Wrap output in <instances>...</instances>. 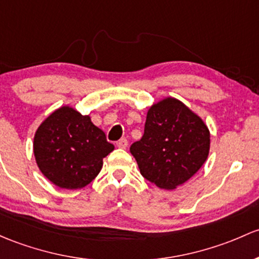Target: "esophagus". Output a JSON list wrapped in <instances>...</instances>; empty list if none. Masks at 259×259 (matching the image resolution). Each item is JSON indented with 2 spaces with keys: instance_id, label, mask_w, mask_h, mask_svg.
Segmentation results:
<instances>
[{
  "instance_id": "34e87169",
  "label": "esophagus",
  "mask_w": 259,
  "mask_h": 259,
  "mask_svg": "<svg viewBox=\"0 0 259 259\" xmlns=\"http://www.w3.org/2000/svg\"><path fill=\"white\" fill-rule=\"evenodd\" d=\"M116 146H118V148H120V149H126L127 140H126V139H120V140L116 143Z\"/></svg>"
}]
</instances>
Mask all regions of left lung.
Masks as SVG:
<instances>
[{
	"mask_svg": "<svg viewBox=\"0 0 259 259\" xmlns=\"http://www.w3.org/2000/svg\"><path fill=\"white\" fill-rule=\"evenodd\" d=\"M209 145L211 134L201 116L181 100L165 97L149 108L143 138L130 152L144 178L171 191L202 167Z\"/></svg>",
	"mask_w": 259,
	"mask_h": 259,
	"instance_id": "left-lung-1",
	"label": "left lung"
}]
</instances>
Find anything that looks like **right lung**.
Listing matches in <instances>:
<instances>
[{
  "label": "right lung",
  "instance_id": "obj_1",
  "mask_svg": "<svg viewBox=\"0 0 259 259\" xmlns=\"http://www.w3.org/2000/svg\"><path fill=\"white\" fill-rule=\"evenodd\" d=\"M114 150L104 132L69 105L56 109L37 127L33 154L40 172L61 189H83Z\"/></svg>",
  "mask_w": 259,
  "mask_h": 259
}]
</instances>
